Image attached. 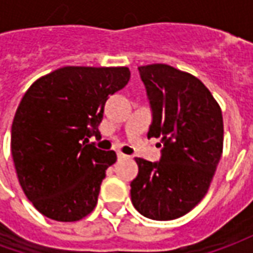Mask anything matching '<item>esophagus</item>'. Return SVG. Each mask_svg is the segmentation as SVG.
Instances as JSON below:
<instances>
[{"instance_id":"34e87169","label":"esophagus","mask_w":253,"mask_h":253,"mask_svg":"<svg viewBox=\"0 0 253 253\" xmlns=\"http://www.w3.org/2000/svg\"><path fill=\"white\" fill-rule=\"evenodd\" d=\"M128 156H126V154H123L122 152H118V160H126Z\"/></svg>"}]
</instances>
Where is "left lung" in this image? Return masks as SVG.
Masks as SVG:
<instances>
[{
  "label": "left lung",
  "instance_id": "8db88e82",
  "mask_svg": "<svg viewBox=\"0 0 253 253\" xmlns=\"http://www.w3.org/2000/svg\"><path fill=\"white\" fill-rule=\"evenodd\" d=\"M152 108L148 138H160V161L135 159L131 202L143 217L170 221L203 199L221 159L222 112L190 73L164 63L139 66Z\"/></svg>",
  "mask_w": 253,
  "mask_h": 253
}]
</instances>
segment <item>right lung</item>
Instances as JSON below:
<instances>
[{"label":"right lung","instance_id":"right-lung-1","mask_svg":"<svg viewBox=\"0 0 253 253\" xmlns=\"http://www.w3.org/2000/svg\"><path fill=\"white\" fill-rule=\"evenodd\" d=\"M128 80V67L66 66L36 80L23 96L10 150L20 186L44 217L73 222L94 209L116 153L86 142L101 138L105 101Z\"/></svg>","mask_w":253,"mask_h":253}]
</instances>
